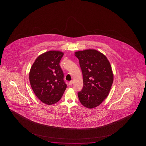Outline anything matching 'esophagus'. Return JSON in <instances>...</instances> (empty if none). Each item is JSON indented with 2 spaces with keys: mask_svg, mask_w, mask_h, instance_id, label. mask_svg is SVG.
I'll return each instance as SVG.
<instances>
[{
  "mask_svg": "<svg viewBox=\"0 0 146 146\" xmlns=\"http://www.w3.org/2000/svg\"><path fill=\"white\" fill-rule=\"evenodd\" d=\"M73 83V81L71 80V81H70V82H69V85L71 86V85H72Z\"/></svg>",
  "mask_w": 146,
  "mask_h": 146,
  "instance_id": "obj_1",
  "label": "esophagus"
}]
</instances>
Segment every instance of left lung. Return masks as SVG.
<instances>
[{
  "mask_svg": "<svg viewBox=\"0 0 146 146\" xmlns=\"http://www.w3.org/2000/svg\"><path fill=\"white\" fill-rule=\"evenodd\" d=\"M82 70L83 87L78 93L81 103L86 108H95L102 103L110 92L113 74L106 56L94 49L75 53Z\"/></svg>",
  "mask_w": 146,
  "mask_h": 146,
  "instance_id": "obj_1",
  "label": "left lung"
}]
</instances>
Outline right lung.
Masks as SVG:
<instances>
[{
    "label": "right lung",
    "instance_id": "obj_1",
    "mask_svg": "<svg viewBox=\"0 0 146 146\" xmlns=\"http://www.w3.org/2000/svg\"><path fill=\"white\" fill-rule=\"evenodd\" d=\"M60 51H50L40 55L30 69L29 81L34 94L43 103L52 105L61 99L67 85L60 67L63 56Z\"/></svg>",
    "mask_w": 146,
    "mask_h": 146
}]
</instances>
